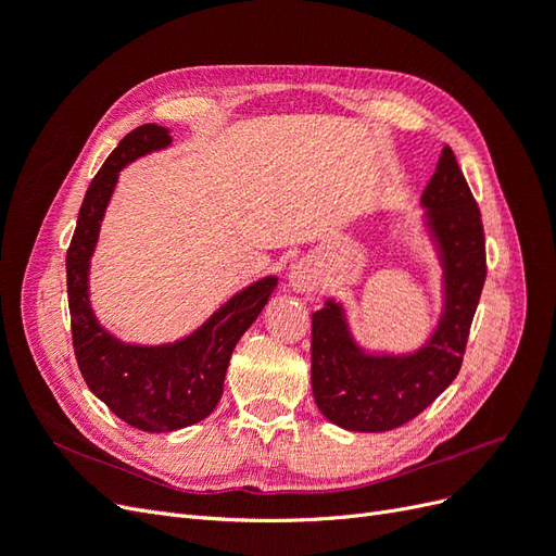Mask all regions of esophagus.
Wrapping results in <instances>:
<instances>
[{"label": "esophagus", "mask_w": 556, "mask_h": 556, "mask_svg": "<svg viewBox=\"0 0 556 556\" xmlns=\"http://www.w3.org/2000/svg\"><path fill=\"white\" fill-rule=\"evenodd\" d=\"M319 280H323V268L311 257H301L290 268V285L296 292H311L315 290Z\"/></svg>", "instance_id": "34e87169"}]
</instances>
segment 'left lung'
I'll return each instance as SVG.
<instances>
[{"label":"left lung","instance_id":"left-lung-1","mask_svg":"<svg viewBox=\"0 0 556 556\" xmlns=\"http://www.w3.org/2000/svg\"><path fill=\"white\" fill-rule=\"evenodd\" d=\"M445 264L447 304L433 339L410 357H371L352 343L339 304L313 313L311 384L317 408L350 431L410 422L457 378L486 278L484 229L452 148L445 146L422 194Z\"/></svg>","mask_w":556,"mask_h":556}]
</instances>
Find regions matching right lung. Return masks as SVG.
<instances>
[{
	"label": "right lung",
	"mask_w": 556,
	"mask_h": 556,
	"mask_svg": "<svg viewBox=\"0 0 556 556\" xmlns=\"http://www.w3.org/2000/svg\"><path fill=\"white\" fill-rule=\"evenodd\" d=\"M169 143V129L150 123L131 129L115 146L83 197L76 231L66 250V294L80 374L94 396L123 422L155 433L190 427L213 413L223 396L231 352L278 282L262 278L250 285L190 339L174 345H125L97 325L88 301V266L117 172Z\"/></svg>",
	"instance_id": "add662e5"
}]
</instances>
